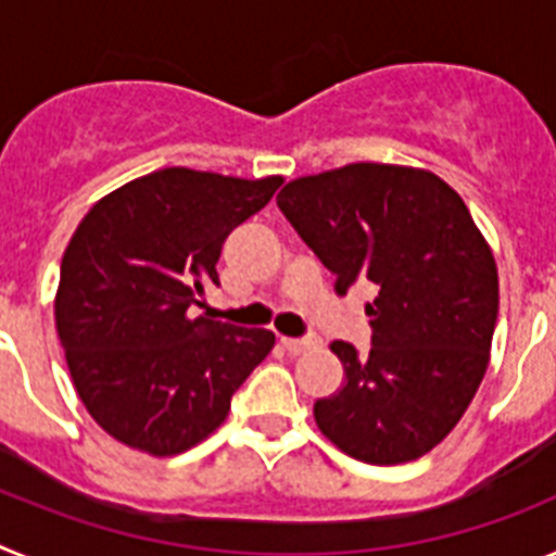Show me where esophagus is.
I'll use <instances>...</instances> for the list:
<instances>
[{"mask_svg":"<svg viewBox=\"0 0 556 556\" xmlns=\"http://www.w3.org/2000/svg\"><path fill=\"white\" fill-rule=\"evenodd\" d=\"M281 345L287 348L292 356H301V353L312 351V348H320V337H283L281 339Z\"/></svg>","mask_w":556,"mask_h":556,"instance_id":"1","label":"esophagus"}]
</instances>
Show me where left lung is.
<instances>
[{
  "label": "left lung",
  "mask_w": 556,
  "mask_h": 556,
  "mask_svg": "<svg viewBox=\"0 0 556 556\" xmlns=\"http://www.w3.org/2000/svg\"><path fill=\"white\" fill-rule=\"evenodd\" d=\"M278 208L337 294L378 287L370 353L331 345L345 384L314 404L320 431L370 465L429 454L473 401L498 317V269L468 205L434 172L348 164L287 184Z\"/></svg>",
  "instance_id": "obj_1"
}]
</instances>
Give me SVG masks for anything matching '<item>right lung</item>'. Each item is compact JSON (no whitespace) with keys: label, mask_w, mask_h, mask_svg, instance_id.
<instances>
[{"label":"right lung","mask_w":556,"mask_h":556,"mask_svg":"<svg viewBox=\"0 0 556 556\" xmlns=\"http://www.w3.org/2000/svg\"><path fill=\"white\" fill-rule=\"evenodd\" d=\"M281 184L169 166L111 191L77 225L55 326L77 395L113 440L152 456L189 451L223 426L273 351V331L191 317L189 306L219 283L230 230Z\"/></svg>","instance_id":"obj_1"}]
</instances>
